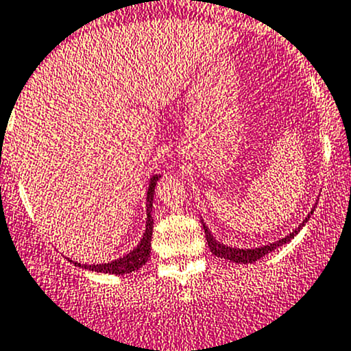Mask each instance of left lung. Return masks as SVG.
<instances>
[{
  "instance_id": "left-lung-1",
  "label": "left lung",
  "mask_w": 351,
  "mask_h": 351,
  "mask_svg": "<svg viewBox=\"0 0 351 351\" xmlns=\"http://www.w3.org/2000/svg\"><path fill=\"white\" fill-rule=\"evenodd\" d=\"M314 210H311V214H313ZM311 214L307 215L306 219L302 221V224L299 226V228L295 229V231L290 232L289 236H285L284 239H278V241L271 243V244H267V246H261V247H253V250H239V247H231V246H226V244L219 243L217 239L214 238V236L210 234V231L207 229V226L204 224V221H202V226H204V231H205V238H207V243H208V247H210L212 253L215 254V256L219 258H224V260H229L232 261V263H253V261L260 260V258H263L265 254H268L270 251L277 250V247L284 246L290 241V239L293 238V236L297 234V232L300 231V229L304 228V224H306L307 221H309Z\"/></svg>"
}]
</instances>
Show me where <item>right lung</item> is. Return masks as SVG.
I'll return each instance as SVG.
<instances>
[{"mask_svg": "<svg viewBox=\"0 0 351 351\" xmlns=\"http://www.w3.org/2000/svg\"><path fill=\"white\" fill-rule=\"evenodd\" d=\"M161 178V175H154L149 182V189H147V221H146V232H144L143 239L137 244V247H134L129 254L119 258L115 261H110V263H101V265H84L86 270L91 271H100V274H112V275H125L130 274V271L139 270L143 265H146V261L149 260L151 254V238H153V217H151V210H153V197H154V186L158 183V180ZM73 261V260H69ZM74 265L81 267V263Z\"/></svg>", "mask_w": 351, "mask_h": 351, "instance_id": "obj_1", "label": "right lung"}]
</instances>
